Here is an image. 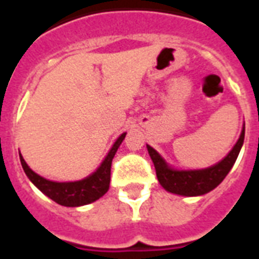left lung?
<instances>
[{
    "label": "left lung",
    "instance_id": "left-lung-1",
    "mask_svg": "<svg viewBox=\"0 0 259 259\" xmlns=\"http://www.w3.org/2000/svg\"><path fill=\"white\" fill-rule=\"evenodd\" d=\"M245 140V127L242 130L241 137L233 148V150L226 156L217 165L209 166L200 170H175L166 165V162L161 156L152 148L148 146V152L154 164L156 175L160 184L168 192L183 195V196H199L212 191L221 184L227 173L233 168L234 162L237 160L238 154L241 152Z\"/></svg>",
    "mask_w": 259,
    "mask_h": 259
}]
</instances>
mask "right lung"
Wrapping results in <instances>:
<instances>
[{
    "mask_svg": "<svg viewBox=\"0 0 259 259\" xmlns=\"http://www.w3.org/2000/svg\"><path fill=\"white\" fill-rule=\"evenodd\" d=\"M126 133L121 134L113 148L110 149L109 154L106 156L105 161L102 165L94 172L91 176L83 179V180L74 181V183H56V181L47 180L44 177L38 176L26 165L24 158L20 154L22 169L25 175L29 177V180L41 191L44 195L56 201L58 204L66 205V207H79V205L89 204L98 200L107 192L110 187V173H111V162L115 156V152L123 141Z\"/></svg>",
    "mask_w": 259,
    "mask_h": 259,
    "instance_id": "1",
    "label": "right lung"
}]
</instances>
